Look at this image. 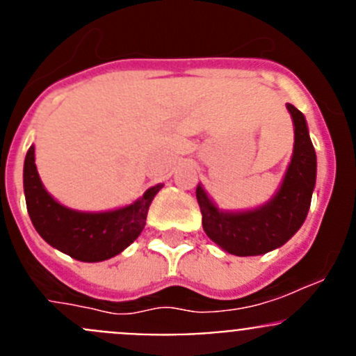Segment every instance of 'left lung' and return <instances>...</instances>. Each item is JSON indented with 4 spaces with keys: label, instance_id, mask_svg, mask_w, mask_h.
I'll list each match as a JSON object with an SVG mask.
<instances>
[{
    "label": "left lung",
    "instance_id": "1",
    "mask_svg": "<svg viewBox=\"0 0 356 356\" xmlns=\"http://www.w3.org/2000/svg\"><path fill=\"white\" fill-rule=\"evenodd\" d=\"M294 125L293 156L277 193L253 210H220L198 184L203 231L208 238L236 257H257L281 248L303 225L317 179V155L312 145L305 115L288 103Z\"/></svg>",
    "mask_w": 356,
    "mask_h": 356
}]
</instances>
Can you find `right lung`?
Listing matches in <instances>:
<instances>
[{"label":"right lung","instance_id":"right-lung-1","mask_svg":"<svg viewBox=\"0 0 356 356\" xmlns=\"http://www.w3.org/2000/svg\"><path fill=\"white\" fill-rule=\"evenodd\" d=\"M163 184L149 188L134 203L108 211H81L58 203L42 186L34 146L24 161V193L29 217L48 245L75 260L103 261L122 253L146 225L149 204Z\"/></svg>","mask_w":356,"mask_h":356}]
</instances>
